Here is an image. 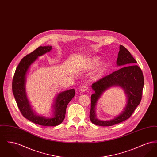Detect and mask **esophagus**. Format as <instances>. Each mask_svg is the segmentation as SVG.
<instances>
[{
    "mask_svg": "<svg viewBox=\"0 0 157 157\" xmlns=\"http://www.w3.org/2000/svg\"><path fill=\"white\" fill-rule=\"evenodd\" d=\"M88 90V86H87V85H83V86H82V88H81V91H82V92H85V91H86V90Z\"/></svg>",
    "mask_w": 157,
    "mask_h": 157,
    "instance_id": "obj_1",
    "label": "esophagus"
}]
</instances>
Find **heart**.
<instances>
[{
  "mask_svg": "<svg viewBox=\"0 0 157 157\" xmlns=\"http://www.w3.org/2000/svg\"><path fill=\"white\" fill-rule=\"evenodd\" d=\"M100 62V58L98 57H95L92 58L91 59H90L88 62V67L89 68H92V67H97L99 63ZM108 67L107 63H101L98 67L97 69L96 70V71L95 72V77L96 78H99L100 76H101L105 72L106 68Z\"/></svg>",
  "mask_w": 157,
  "mask_h": 157,
  "instance_id": "1",
  "label": "heart"
}]
</instances>
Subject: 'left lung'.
I'll use <instances>...</instances> for the list:
<instances>
[{
  "mask_svg": "<svg viewBox=\"0 0 157 157\" xmlns=\"http://www.w3.org/2000/svg\"><path fill=\"white\" fill-rule=\"evenodd\" d=\"M135 60L130 52L122 45L117 60V65L121 67L92 83V88L95 93L91 95L90 118L91 122L99 126L109 127L129 118L142 99L144 79L142 70L136 65ZM118 86L122 87L128 98L127 106L119 116L110 121L98 120L95 115V106L103 92L108 88Z\"/></svg>",
  "mask_w": 157,
  "mask_h": 157,
  "instance_id": "8db88e82",
  "label": "left lung"
}]
</instances>
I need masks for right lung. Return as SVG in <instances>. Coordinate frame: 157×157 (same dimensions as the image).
I'll use <instances>...</instances> for the list:
<instances>
[{"mask_svg":"<svg viewBox=\"0 0 157 157\" xmlns=\"http://www.w3.org/2000/svg\"><path fill=\"white\" fill-rule=\"evenodd\" d=\"M51 46H39L33 52L23 57L16 67L12 81V92L17 105L23 116L31 122L42 126L53 127L60 124L65 119L68 103L75 96L74 89L60 92L53 105V117L50 118L38 116L31 109L25 92L26 73L30 65L44 54L51 51Z\"/></svg>","mask_w":157,"mask_h":157,"instance_id":"1","label":"right lung"}]
</instances>
